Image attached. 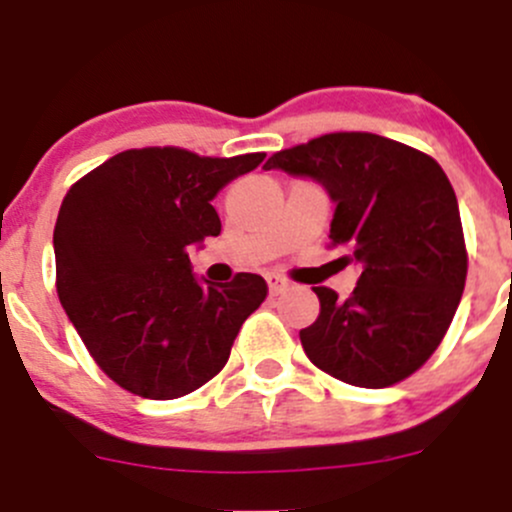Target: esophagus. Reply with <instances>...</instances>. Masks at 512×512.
Masks as SVG:
<instances>
[{
	"instance_id": "34e87169",
	"label": "esophagus",
	"mask_w": 512,
	"mask_h": 512,
	"mask_svg": "<svg viewBox=\"0 0 512 512\" xmlns=\"http://www.w3.org/2000/svg\"><path fill=\"white\" fill-rule=\"evenodd\" d=\"M267 287H270V294H280V292H285L287 282L282 280L280 275H267Z\"/></svg>"
}]
</instances>
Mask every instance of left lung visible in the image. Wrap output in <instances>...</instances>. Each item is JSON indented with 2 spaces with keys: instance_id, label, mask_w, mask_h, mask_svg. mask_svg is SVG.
<instances>
[{
  "instance_id": "8db88e82",
  "label": "left lung",
  "mask_w": 512,
  "mask_h": 512,
  "mask_svg": "<svg viewBox=\"0 0 512 512\" xmlns=\"http://www.w3.org/2000/svg\"><path fill=\"white\" fill-rule=\"evenodd\" d=\"M265 170L312 178L334 208L329 240L361 275L352 297L314 287L319 317L299 332L312 364L384 389L426 364L461 302L468 255L441 165L376 133H327L275 153Z\"/></svg>"
}]
</instances>
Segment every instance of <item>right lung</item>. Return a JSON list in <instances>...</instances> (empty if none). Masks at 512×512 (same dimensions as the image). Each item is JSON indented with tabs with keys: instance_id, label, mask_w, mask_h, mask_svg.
Masks as SVG:
<instances>
[{
	"instance_id": "1",
	"label": "right lung",
	"mask_w": 512,
	"mask_h": 512,
	"mask_svg": "<svg viewBox=\"0 0 512 512\" xmlns=\"http://www.w3.org/2000/svg\"><path fill=\"white\" fill-rule=\"evenodd\" d=\"M262 160L123 151L66 193L54 227L56 292L103 374L131 394L165 401L200 389L265 302L260 275L213 285L188 257L190 245L220 235L215 195Z\"/></svg>"
}]
</instances>
